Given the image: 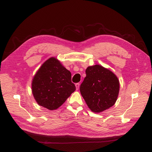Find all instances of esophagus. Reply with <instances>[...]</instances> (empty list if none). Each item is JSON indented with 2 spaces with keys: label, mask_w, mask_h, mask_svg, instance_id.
<instances>
[{
  "label": "esophagus",
  "mask_w": 152,
  "mask_h": 152,
  "mask_svg": "<svg viewBox=\"0 0 152 152\" xmlns=\"http://www.w3.org/2000/svg\"><path fill=\"white\" fill-rule=\"evenodd\" d=\"M79 86H80V84L79 83H77L75 84V87H76V89L78 90L79 89Z\"/></svg>",
  "instance_id": "esophagus-1"
}]
</instances>
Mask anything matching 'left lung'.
<instances>
[{"mask_svg": "<svg viewBox=\"0 0 152 152\" xmlns=\"http://www.w3.org/2000/svg\"><path fill=\"white\" fill-rule=\"evenodd\" d=\"M86 73L80 91L89 108L99 113L112 107L116 102L120 89L117 77L99 65L88 66Z\"/></svg>", "mask_w": 152, "mask_h": 152, "instance_id": "left-lung-1", "label": "left lung"}]
</instances>
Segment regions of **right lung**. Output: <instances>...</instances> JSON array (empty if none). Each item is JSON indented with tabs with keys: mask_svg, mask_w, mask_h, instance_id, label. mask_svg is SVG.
I'll list each match as a JSON object with an SVG mask.
<instances>
[{
	"mask_svg": "<svg viewBox=\"0 0 152 152\" xmlns=\"http://www.w3.org/2000/svg\"><path fill=\"white\" fill-rule=\"evenodd\" d=\"M71 72L54 57L45 61L31 82V91L39 105L50 110L58 109L76 89Z\"/></svg>",
	"mask_w": 152,
	"mask_h": 152,
	"instance_id": "right-lung-1",
	"label": "right lung"
}]
</instances>
